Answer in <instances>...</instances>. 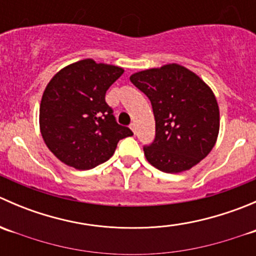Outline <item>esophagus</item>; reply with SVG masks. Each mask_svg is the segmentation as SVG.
Listing matches in <instances>:
<instances>
[{
	"instance_id": "esophagus-1",
	"label": "esophagus",
	"mask_w": 256,
	"mask_h": 256,
	"mask_svg": "<svg viewBox=\"0 0 256 256\" xmlns=\"http://www.w3.org/2000/svg\"><path fill=\"white\" fill-rule=\"evenodd\" d=\"M130 128H131V130H132L134 134H136V125H135V124H131Z\"/></svg>"
}]
</instances>
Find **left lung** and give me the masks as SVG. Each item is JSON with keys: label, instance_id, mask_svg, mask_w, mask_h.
Returning <instances> with one entry per match:
<instances>
[{"label": "left lung", "instance_id": "left-lung-1", "mask_svg": "<svg viewBox=\"0 0 256 256\" xmlns=\"http://www.w3.org/2000/svg\"><path fill=\"white\" fill-rule=\"evenodd\" d=\"M130 80L150 99L156 121L154 142L144 147L147 161L166 174L200 164L219 132V108L210 88L178 64L138 72Z\"/></svg>", "mask_w": 256, "mask_h": 256}]
</instances>
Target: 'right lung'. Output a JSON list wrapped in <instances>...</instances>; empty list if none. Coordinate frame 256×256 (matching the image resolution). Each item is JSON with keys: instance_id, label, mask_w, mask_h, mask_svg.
<instances>
[{"instance_id": "1", "label": "right lung", "mask_w": 256, "mask_h": 256, "mask_svg": "<svg viewBox=\"0 0 256 256\" xmlns=\"http://www.w3.org/2000/svg\"><path fill=\"white\" fill-rule=\"evenodd\" d=\"M124 69L82 59L48 82L40 108V134L54 156L84 171L104 164L118 142L132 131L116 122L105 102L106 90Z\"/></svg>"}]
</instances>
